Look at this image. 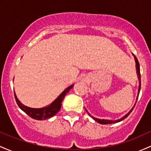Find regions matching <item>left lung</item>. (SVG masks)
Masks as SVG:
<instances>
[{"label":"left lung","instance_id":"8db88e82","mask_svg":"<svg viewBox=\"0 0 151 151\" xmlns=\"http://www.w3.org/2000/svg\"><path fill=\"white\" fill-rule=\"evenodd\" d=\"M134 58H135V60H136V69H137V73H138V79H139V81H140L139 89H138V94H139V92H140V89H141V73H140V65H139V62H138V59H137L136 57V56H134ZM137 99H138V97H137ZM135 105H136V104H135ZM134 107H135V106H134L133 107L132 109H131V110L129 112V113H128L127 114H126V116H124L121 118V119H119V120H116V121L104 120V119H96V118H94V117L91 116H91V118H92V119H94V120L96 121V122H98L99 124H114V123H117V122H119V121H123V120H124V119H126V118L128 116H129V114L131 113V111H133V108H134ZM87 113H88V112H87Z\"/></svg>","mask_w":151,"mask_h":151}]
</instances>
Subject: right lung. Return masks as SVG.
<instances>
[{"label": "right lung", "instance_id": "1", "mask_svg": "<svg viewBox=\"0 0 151 151\" xmlns=\"http://www.w3.org/2000/svg\"><path fill=\"white\" fill-rule=\"evenodd\" d=\"M72 86H73V85H71L69 87H67L58 96L56 100H55L50 105L47 106L46 107H44V108L32 109L30 108V107L25 106V105L22 104L20 103V101L18 99L16 95H15V93L14 92L15 99L17 104H18V106L20 107V109L23 111L25 114H27L29 116H30L32 119H35V120H45V119H50V118L54 116L60 110L62 100L65 98L66 93L72 89Z\"/></svg>", "mask_w": 151, "mask_h": 151}]
</instances>
